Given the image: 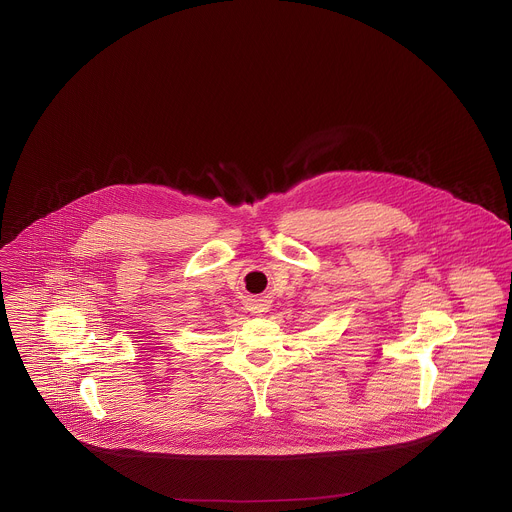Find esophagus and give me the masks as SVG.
<instances>
[{"label":"esophagus","instance_id":"34e87169","mask_svg":"<svg viewBox=\"0 0 512 512\" xmlns=\"http://www.w3.org/2000/svg\"><path fill=\"white\" fill-rule=\"evenodd\" d=\"M253 312H265V305H255V307H251Z\"/></svg>","mask_w":512,"mask_h":512}]
</instances>
